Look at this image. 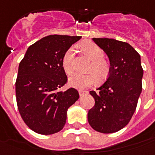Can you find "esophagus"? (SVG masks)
Masks as SVG:
<instances>
[{
	"label": "esophagus",
	"instance_id": "esophagus-1",
	"mask_svg": "<svg viewBox=\"0 0 155 155\" xmlns=\"http://www.w3.org/2000/svg\"><path fill=\"white\" fill-rule=\"evenodd\" d=\"M87 93H88L87 91H85V90H79V94H80V96H83V95L87 94Z\"/></svg>",
	"mask_w": 155,
	"mask_h": 155
}]
</instances>
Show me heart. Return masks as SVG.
<instances>
[{"mask_svg": "<svg viewBox=\"0 0 155 155\" xmlns=\"http://www.w3.org/2000/svg\"><path fill=\"white\" fill-rule=\"evenodd\" d=\"M81 48L85 54L92 60V64L89 68L91 73L86 75L75 73L69 78V84L79 89L92 86L97 82V79L99 81L105 80L110 70L109 63L103 58L104 51L99 46L95 44L94 42H87L83 43ZM73 58L74 49L71 47L65 52L62 59L63 70L68 75L73 71Z\"/></svg>", "mask_w": 155, "mask_h": 155, "instance_id": "b5f03b06", "label": "heart"}]
</instances>
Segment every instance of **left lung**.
Instances as JSON below:
<instances>
[{
  "label": "left lung",
  "mask_w": 155,
  "mask_h": 155,
  "mask_svg": "<svg viewBox=\"0 0 155 155\" xmlns=\"http://www.w3.org/2000/svg\"><path fill=\"white\" fill-rule=\"evenodd\" d=\"M92 40L108 55L110 70L98 92L90 91L95 105L88 111L87 120L97 132H117L130 122L142 92L141 57L127 42L113 38Z\"/></svg>",
  "instance_id": "1"
}]
</instances>
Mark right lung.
Masks as SVG:
<instances>
[{
	"instance_id": "add662e5",
	"label": "right lung",
	"mask_w": 155,
	"mask_h": 155,
	"mask_svg": "<svg viewBox=\"0 0 155 155\" xmlns=\"http://www.w3.org/2000/svg\"><path fill=\"white\" fill-rule=\"evenodd\" d=\"M81 36L49 35L27 49L21 61L16 80V99L21 117L30 130L53 134L65 125L67 112L79 99L71 87L58 89L68 82L62 66L65 52Z\"/></svg>"
}]
</instances>
